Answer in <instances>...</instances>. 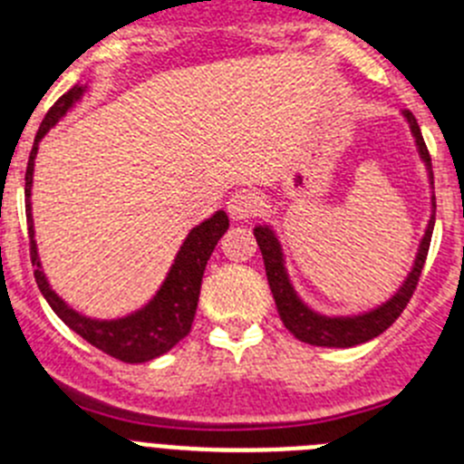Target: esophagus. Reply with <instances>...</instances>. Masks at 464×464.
<instances>
[{"instance_id": "1", "label": "esophagus", "mask_w": 464, "mask_h": 464, "mask_svg": "<svg viewBox=\"0 0 464 464\" xmlns=\"http://www.w3.org/2000/svg\"><path fill=\"white\" fill-rule=\"evenodd\" d=\"M257 211V197L248 190H239L227 199V213L229 218L235 220H248L256 216Z\"/></svg>"}]
</instances>
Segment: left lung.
<instances>
[{
    "label": "left lung",
    "instance_id": "1",
    "mask_svg": "<svg viewBox=\"0 0 464 464\" xmlns=\"http://www.w3.org/2000/svg\"><path fill=\"white\" fill-rule=\"evenodd\" d=\"M401 116L407 118L409 130H411L413 139H416V149L420 160L425 162V169H428L430 179V190H432V213H430L428 227H425V235L418 246L416 260H413V267L409 272V276L404 278V283L400 285L395 295H392L388 302L374 306V309L364 311L358 315H323L318 311H314L311 306H306L302 302V297L297 295V290L293 288L290 283L288 269H285V257H283L281 241L276 239L274 229L269 225H256L253 235H256L257 246H260L262 260H265V272H267L269 288H272L274 302H276L278 315H281L283 325L288 327V332H293L299 342L311 343V346H327V348H351L358 346V343L370 342V339L379 337L381 332H385L392 323L400 318V314L404 311V306L409 304L413 290L418 285V278L423 272L425 257L430 251V239H432L434 229V176H432V160H430L428 146L423 141V134H420V127H418L416 118H413L411 111H401Z\"/></svg>",
    "mask_w": 464,
    "mask_h": 464
}]
</instances>
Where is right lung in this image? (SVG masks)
I'll return each instance as SVG.
<instances>
[{
    "instance_id": "1",
    "label": "right lung",
    "mask_w": 464,
    "mask_h": 464,
    "mask_svg": "<svg viewBox=\"0 0 464 464\" xmlns=\"http://www.w3.org/2000/svg\"><path fill=\"white\" fill-rule=\"evenodd\" d=\"M85 85H73L69 92H64L41 122L39 132L34 137L30 162L24 171V213H27V229H30V256L34 265V278L41 295L46 297L51 309L63 318L64 325L72 327L79 337L92 343L94 348L104 351L111 358L122 360V362H149V360L165 355L167 351L176 346L190 332L195 321L197 302H199V288H202V276L207 269V262L211 257L213 248L220 237L227 232L229 218L225 211H216L211 218L199 223L188 232L181 251L176 253L174 265L169 274L162 281L158 293L153 295L149 304L141 306L134 314H127L113 321H97L88 315L79 314L76 309L64 302L55 290L51 288L46 274L41 269L39 253H36L34 241V220H32V174H34V160L39 150V141L46 137V132L55 125L60 118L72 109L76 102L83 97Z\"/></svg>"
}]
</instances>
